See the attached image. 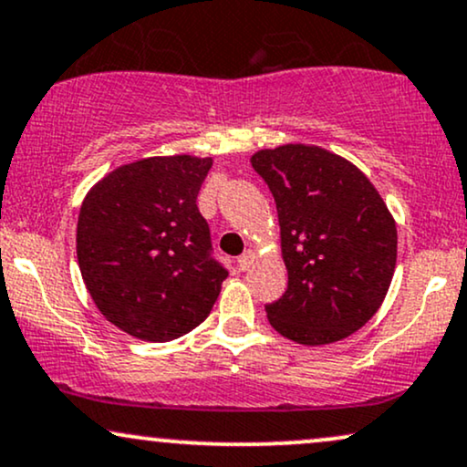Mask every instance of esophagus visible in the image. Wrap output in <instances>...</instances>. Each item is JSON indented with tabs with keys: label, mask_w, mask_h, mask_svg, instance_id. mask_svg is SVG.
<instances>
[{
	"label": "esophagus",
	"mask_w": 467,
	"mask_h": 467,
	"mask_svg": "<svg viewBox=\"0 0 467 467\" xmlns=\"http://www.w3.org/2000/svg\"><path fill=\"white\" fill-rule=\"evenodd\" d=\"M254 261H256V252L248 250L237 258V265H239V269H244V272H245V269H250L252 265H254Z\"/></svg>",
	"instance_id": "obj_1"
}]
</instances>
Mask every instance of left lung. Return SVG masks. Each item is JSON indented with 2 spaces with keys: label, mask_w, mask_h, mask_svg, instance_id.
I'll return each mask as SVG.
<instances>
[{
  "label": "left lung",
  "mask_w": 467,
  "mask_h": 467,
  "mask_svg": "<svg viewBox=\"0 0 467 467\" xmlns=\"http://www.w3.org/2000/svg\"><path fill=\"white\" fill-rule=\"evenodd\" d=\"M276 200L289 285L267 305L280 335L326 346L363 328L383 305L398 256L396 219L369 178L319 145L252 154Z\"/></svg>",
  "instance_id": "1"
}]
</instances>
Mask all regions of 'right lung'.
Listing matches in <instances>:
<instances>
[{"instance_id": "right-lung-1", "label": "right lung", "mask_w": 467, "mask_h": 467, "mask_svg": "<svg viewBox=\"0 0 467 467\" xmlns=\"http://www.w3.org/2000/svg\"><path fill=\"white\" fill-rule=\"evenodd\" d=\"M211 167V156H150L106 173L82 200V280L99 313L134 339L191 333L222 291L228 272L211 256L195 204Z\"/></svg>"}]
</instances>
